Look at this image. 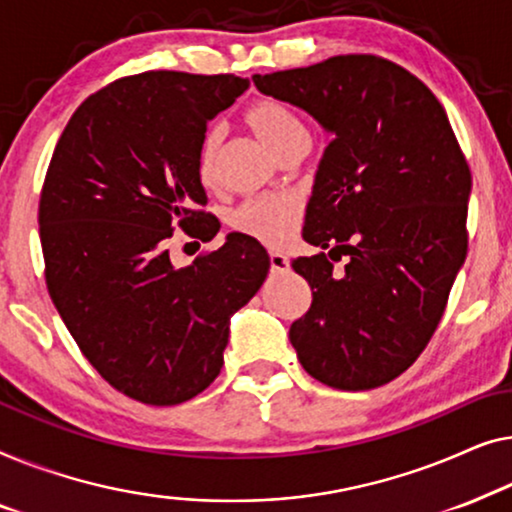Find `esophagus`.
<instances>
[{"label": "esophagus", "instance_id": "1", "mask_svg": "<svg viewBox=\"0 0 512 512\" xmlns=\"http://www.w3.org/2000/svg\"><path fill=\"white\" fill-rule=\"evenodd\" d=\"M269 264H271V271L273 273H283V271H287V266H290V262H287V257L280 255V253H271L269 255Z\"/></svg>", "mask_w": 512, "mask_h": 512}]
</instances>
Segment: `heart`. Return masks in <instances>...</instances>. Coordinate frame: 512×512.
<instances>
[{"label": "heart", "instance_id": "1", "mask_svg": "<svg viewBox=\"0 0 512 512\" xmlns=\"http://www.w3.org/2000/svg\"><path fill=\"white\" fill-rule=\"evenodd\" d=\"M246 125L276 155L283 153L290 143L301 139V136H308L299 115L273 97H262L250 104V109L246 111ZM218 146L220 132L218 129H208L197 153V171L204 185H211L215 181ZM301 218H304V206H301L299 197H294V194H266V197L248 199L246 204L236 208L232 215V227L239 234L264 243V246L283 248L285 243L294 239Z\"/></svg>", "mask_w": 512, "mask_h": 512}]
</instances>
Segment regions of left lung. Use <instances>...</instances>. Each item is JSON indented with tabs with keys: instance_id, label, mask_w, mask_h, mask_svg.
I'll list each match as a JSON object with an SVG mask.
<instances>
[{
	"instance_id": "obj_1",
	"label": "left lung",
	"mask_w": 512,
	"mask_h": 512,
	"mask_svg": "<svg viewBox=\"0 0 512 512\" xmlns=\"http://www.w3.org/2000/svg\"><path fill=\"white\" fill-rule=\"evenodd\" d=\"M253 83L331 134L304 225V241L327 253L292 259L313 290L290 327L299 362L334 390L390 383L427 348L469 250L471 171L448 115L420 78L378 55Z\"/></svg>"
}]
</instances>
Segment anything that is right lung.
I'll return each instance as SVG.
<instances>
[{
    "instance_id": "right-lung-1",
    "label": "right lung",
    "mask_w": 512,
    "mask_h": 512,
    "mask_svg": "<svg viewBox=\"0 0 512 512\" xmlns=\"http://www.w3.org/2000/svg\"><path fill=\"white\" fill-rule=\"evenodd\" d=\"M248 78L146 71L78 106L57 141L39 201L46 285L85 359L148 406L197 397L225 364L229 318L269 273L246 234L190 266L171 264L174 227L211 241L220 222L197 171L208 120Z\"/></svg>"
}]
</instances>
